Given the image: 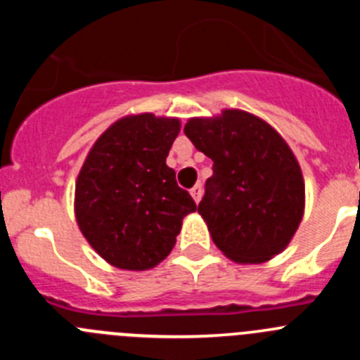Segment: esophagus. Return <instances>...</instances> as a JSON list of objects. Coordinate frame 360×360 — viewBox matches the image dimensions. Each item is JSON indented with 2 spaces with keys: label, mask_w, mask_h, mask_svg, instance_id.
Listing matches in <instances>:
<instances>
[{
  "label": "esophagus",
  "mask_w": 360,
  "mask_h": 360,
  "mask_svg": "<svg viewBox=\"0 0 360 360\" xmlns=\"http://www.w3.org/2000/svg\"><path fill=\"white\" fill-rule=\"evenodd\" d=\"M202 186H200V184H196L195 187H193V189H191V196H193V200H195L196 203L200 202V198H202Z\"/></svg>",
  "instance_id": "obj_1"
}]
</instances>
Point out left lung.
Segmentation results:
<instances>
[{
    "label": "left lung",
    "instance_id": "8db88e82",
    "mask_svg": "<svg viewBox=\"0 0 360 360\" xmlns=\"http://www.w3.org/2000/svg\"><path fill=\"white\" fill-rule=\"evenodd\" d=\"M184 133L212 160L198 212L232 262L263 263L287 249L304 211L303 173L283 136L259 117L224 110Z\"/></svg>",
    "mask_w": 360,
    "mask_h": 360
}]
</instances>
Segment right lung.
<instances>
[{"label":"right lung","instance_id":"add662e5","mask_svg":"<svg viewBox=\"0 0 360 360\" xmlns=\"http://www.w3.org/2000/svg\"><path fill=\"white\" fill-rule=\"evenodd\" d=\"M180 120L153 113L111 124L90 149L75 182L82 236L110 265L157 266L173 250L182 219L196 211L165 164Z\"/></svg>","mask_w":360,"mask_h":360}]
</instances>
